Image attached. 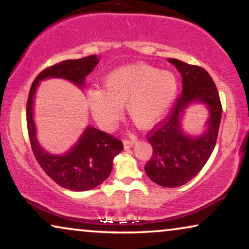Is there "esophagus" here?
Instances as JSON below:
<instances>
[{"mask_svg":"<svg viewBox=\"0 0 249 249\" xmlns=\"http://www.w3.org/2000/svg\"><path fill=\"white\" fill-rule=\"evenodd\" d=\"M135 144H136V139H127V141L124 142V147L125 149L131 148Z\"/></svg>","mask_w":249,"mask_h":249,"instance_id":"obj_1","label":"esophagus"}]
</instances>
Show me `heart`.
<instances>
[{
	"mask_svg": "<svg viewBox=\"0 0 249 249\" xmlns=\"http://www.w3.org/2000/svg\"><path fill=\"white\" fill-rule=\"evenodd\" d=\"M101 88L86 93L87 104L101 128L111 130L125 105L129 117L141 127H151L164 117L178 93V79L168 70L147 64H128L112 70Z\"/></svg>",
	"mask_w": 249,
	"mask_h": 249,
	"instance_id": "b5f03b06",
	"label": "heart"
}]
</instances>
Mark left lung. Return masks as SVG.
I'll list each match as a JSON object with an SVG mask.
<instances>
[{"mask_svg":"<svg viewBox=\"0 0 249 249\" xmlns=\"http://www.w3.org/2000/svg\"><path fill=\"white\" fill-rule=\"evenodd\" d=\"M182 78V94L168 117L147 135L153 155L145 172L160 186L180 187L192 180L212 154L219 134L222 107L215 84L206 70L177 59H168ZM193 104L205 105L209 118L199 135L183 130L182 119Z\"/></svg>","mask_w":249,"mask_h":249,"instance_id":"1","label":"left lung"}]
</instances>
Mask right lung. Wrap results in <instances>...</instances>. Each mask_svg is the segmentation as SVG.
I'll return each mask as SVG.
<instances>
[{
	"mask_svg": "<svg viewBox=\"0 0 249 249\" xmlns=\"http://www.w3.org/2000/svg\"><path fill=\"white\" fill-rule=\"evenodd\" d=\"M100 62L97 55L78 60H67L42 71L30 87L27 102V127L34 155L51 179L72 192H86L107 179L113 166V159L124 145L113 136L87 125L72 147L62 154H53L40 146L34 120L35 94L40 81L59 78L70 81L83 89L86 77Z\"/></svg>",
	"mask_w": 249,
	"mask_h": 249,
	"instance_id": "obj_1",
	"label": "right lung"
}]
</instances>
